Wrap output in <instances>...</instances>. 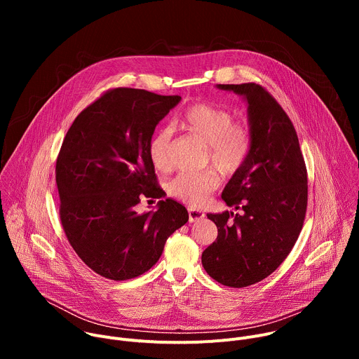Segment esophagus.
Wrapping results in <instances>:
<instances>
[{
    "label": "esophagus",
    "instance_id": "esophagus-1",
    "mask_svg": "<svg viewBox=\"0 0 359 359\" xmlns=\"http://www.w3.org/2000/svg\"><path fill=\"white\" fill-rule=\"evenodd\" d=\"M204 217V213L198 209H194V208H189V222L193 223V222H197V220H201Z\"/></svg>",
    "mask_w": 359,
    "mask_h": 359
}]
</instances>
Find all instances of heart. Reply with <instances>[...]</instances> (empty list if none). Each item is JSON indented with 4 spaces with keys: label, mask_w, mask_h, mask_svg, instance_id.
I'll use <instances>...</instances> for the list:
<instances>
[{
    "label": "heart",
    "mask_w": 359,
    "mask_h": 359,
    "mask_svg": "<svg viewBox=\"0 0 359 359\" xmlns=\"http://www.w3.org/2000/svg\"><path fill=\"white\" fill-rule=\"evenodd\" d=\"M233 121L227 109L210 104H194L175 121V128L206 144L212 166L223 175H231L244 163L251 144L247 128ZM147 151L153 168L169 172L173 165L170 130L161 129L153 135ZM219 184L220 177L215 170L180 173L168 183V193L191 206H200Z\"/></svg>",
    "instance_id": "heart-1"
}]
</instances>
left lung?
Here are the masks:
<instances>
[{"label":"left lung","mask_w":359,"mask_h":359,"mask_svg":"<svg viewBox=\"0 0 359 359\" xmlns=\"http://www.w3.org/2000/svg\"><path fill=\"white\" fill-rule=\"evenodd\" d=\"M216 88L247 102L251 144L222 193L227 206L243 213L208 215L219 234L201 264L220 284L241 288L269 277L294 247L306 210V169L290 118L263 86Z\"/></svg>","instance_id":"8db88e82"}]
</instances>
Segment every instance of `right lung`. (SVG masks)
I'll return each mask as SVG.
<instances>
[{
	"instance_id": "obj_1",
	"label": "right lung",
	"mask_w": 359,
	"mask_h": 359,
	"mask_svg": "<svg viewBox=\"0 0 359 359\" xmlns=\"http://www.w3.org/2000/svg\"><path fill=\"white\" fill-rule=\"evenodd\" d=\"M180 96L116 88L83 109L67 132L57 159L62 227L81 260L99 276L125 281L158 263L165 243L189 220L183 204L166 198L144 215L136 204L158 197L149 142Z\"/></svg>"
}]
</instances>
